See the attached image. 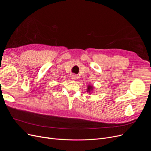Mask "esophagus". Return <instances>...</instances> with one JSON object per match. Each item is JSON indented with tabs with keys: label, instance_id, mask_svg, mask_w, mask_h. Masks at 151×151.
Returning <instances> with one entry per match:
<instances>
[{
	"label": "esophagus",
	"instance_id": "esophagus-1",
	"mask_svg": "<svg viewBox=\"0 0 151 151\" xmlns=\"http://www.w3.org/2000/svg\"><path fill=\"white\" fill-rule=\"evenodd\" d=\"M71 79H72V80H76V76L74 75V74L72 75V76H71Z\"/></svg>",
	"mask_w": 151,
	"mask_h": 151
}]
</instances>
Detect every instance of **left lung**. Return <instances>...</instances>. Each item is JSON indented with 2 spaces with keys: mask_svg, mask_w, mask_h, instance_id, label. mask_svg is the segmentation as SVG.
I'll return each instance as SVG.
<instances>
[{
  "mask_svg": "<svg viewBox=\"0 0 151 151\" xmlns=\"http://www.w3.org/2000/svg\"><path fill=\"white\" fill-rule=\"evenodd\" d=\"M86 90H87V92L89 93V94H91L94 90L93 85H88V86H87V89Z\"/></svg>",
  "mask_w": 151,
  "mask_h": 151,
  "instance_id": "obj_1",
  "label": "left lung"
}]
</instances>
